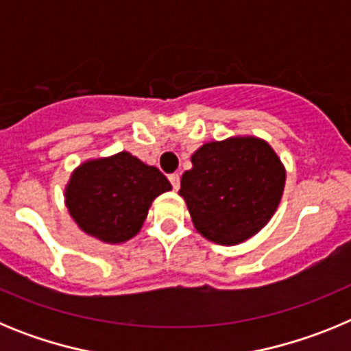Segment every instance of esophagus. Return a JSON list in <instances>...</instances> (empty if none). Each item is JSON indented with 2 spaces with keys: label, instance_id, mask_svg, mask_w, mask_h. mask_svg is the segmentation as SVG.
I'll return each mask as SVG.
<instances>
[{
  "label": "esophagus",
  "instance_id": "1",
  "mask_svg": "<svg viewBox=\"0 0 351 351\" xmlns=\"http://www.w3.org/2000/svg\"><path fill=\"white\" fill-rule=\"evenodd\" d=\"M169 181L172 182V188L176 191L179 190V186H181V178H179V173H170L169 176Z\"/></svg>",
  "mask_w": 351,
  "mask_h": 351
}]
</instances>
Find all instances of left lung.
I'll return each mask as SVG.
<instances>
[{
    "mask_svg": "<svg viewBox=\"0 0 351 351\" xmlns=\"http://www.w3.org/2000/svg\"><path fill=\"white\" fill-rule=\"evenodd\" d=\"M181 178L191 221L202 237L235 246L271 221L283 197L287 170L263 138L235 135L200 145Z\"/></svg>",
    "mask_w": 351,
    "mask_h": 351,
    "instance_id": "8db88e82",
    "label": "left lung"
}]
</instances>
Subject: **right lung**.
<instances>
[{
    "mask_svg": "<svg viewBox=\"0 0 351 351\" xmlns=\"http://www.w3.org/2000/svg\"><path fill=\"white\" fill-rule=\"evenodd\" d=\"M170 190L156 167L121 151L80 163L64 188V206L84 234L121 244L141 232L154 198Z\"/></svg>",
    "mask_w": 351,
    "mask_h": 351,
    "instance_id": "obj_1",
    "label": "right lung"
}]
</instances>
